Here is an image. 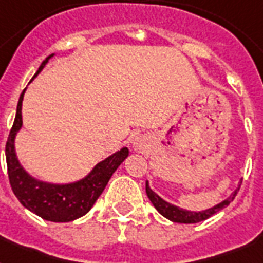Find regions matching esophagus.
Returning <instances> with one entry per match:
<instances>
[{"label":"esophagus","mask_w":263,"mask_h":263,"mask_svg":"<svg viewBox=\"0 0 263 263\" xmlns=\"http://www.w3.org/2000/svg\"><path fill=\"white\" fill-rule=\"evenodd\" d=\"M132 147L135 148L136 152H142V150L148 147V139L143 135L136 136L135 139L132 140Z\"/></svg>","instance_id":"obj_1"}]
</instances>
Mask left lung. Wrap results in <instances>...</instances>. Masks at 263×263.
Returning a JSON list of instances; mask_svg holds the SVG:
<instances>
[{"mask_svg": "<svg viewBox=\"0 0 263 263\" xmlns=\"http://www.w3.org/2000/svg\"><path fill=\"white\" fill-rule=\"evenodd\" d=\"M241 181H239L237 184V188L235 191L231 194V195L224 199L220 203H217L216 206H213L210 209H204V210H200V212H191V210H187V209L179 208V206H176V204L169 203L165 199H162L158 194L153 191L150 185H148V181H146V194H147L148 199L152 200L153 206L158 210L160 214L165 217V218H168L172 222H179V224H195V222H200V221L208 220L209 217H212L213 214H216L220 210H222L224 208H227L233 199H235V196H236L237 191H239V188H240Z\"/></svg>", "mask_w": 263, "mask_h": 263, "instance_id": "1", "label": "left lung"}]
</instances>
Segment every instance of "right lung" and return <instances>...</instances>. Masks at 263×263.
Masks as SVG:
<instances>
[{"label":"right lung","instance_id":"obj_1","mask_svg":"<svg viewBox=\"0 0 263 263\" xmlns=\"http://www.w3.org/2000/svg\"><path fill=\"white\" fill-rule=\"evenodd\" d=\"M53 55L54 53L41 64L31 82L41 73ZM26 90L27 88L23 90L18 98L13 127L10 129L5 146L10 187L20 203L41 218L53 222H69L90 212V209L94 206L106 187L111 175L123 164L129 152L127 147L120 148L119 152L113 153L111 156L98 162L84 177L71 183H49L36 179L20 164L14 147L16 135L23 125L22 105Z\"/></svg>","mask_w":263,"mask_h":263}]
</instances>
